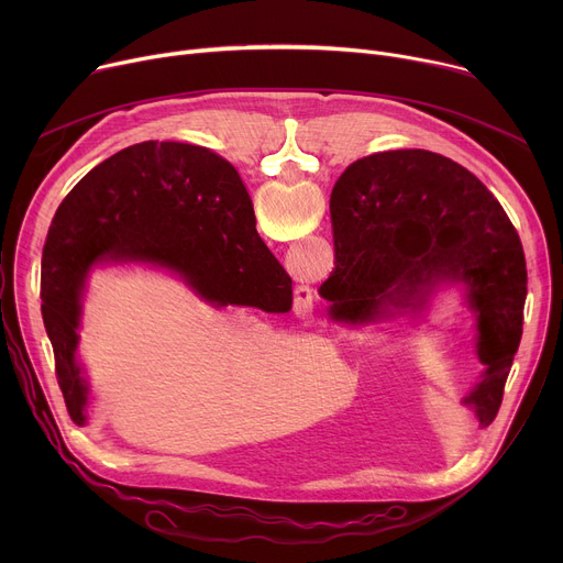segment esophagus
Segmentation results:
<instances>
[{
    "label": "esophagus",
    "mask_w": 563,
    "mask_h": 563,
    "mask_svg": "<svg viewBox=\"0 0 563 563\" xmlns=\"http://www.w3.org/2000/svg\"><path fill=\"white\" fill-rule=\"evenodd\" d=\"M294 305H296V313L307 316L313 307V289L309 285H298L294 289Z\"/></svg>",
    "instance_id": "34e87169"
}]
</instances>
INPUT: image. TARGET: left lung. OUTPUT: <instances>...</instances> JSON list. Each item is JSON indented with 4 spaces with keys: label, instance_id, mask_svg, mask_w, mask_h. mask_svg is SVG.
<instances>
[{
    "label": "left lung",
    "instance_id": "8db88e82",
    "mask_svg": "<svg viewBox=\"0 0 563 563\" xmlns=\"http://www.w3.org/2000/svg\"><path fill=\"white\" fill-rule=\"evenodd\" d=\"M336 263L320 285L330 316L350 325L421 318L459 289L486 365L463 396L488 428L523 330L526 256L499 200L461 165L423 148L374 153L332 191Z\"/></svg>",
    "mask_w": 563,
    "mask_h": 563
}]
</instances>
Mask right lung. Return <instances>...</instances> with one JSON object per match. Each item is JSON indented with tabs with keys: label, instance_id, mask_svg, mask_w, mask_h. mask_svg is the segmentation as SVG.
<instances>
[{
	"label": "right lung",
	"instance_id": "add662e5",
	"mask_svg": "<svg viewBox=\"0 0 563 563\" xmlns=\"http://www.w3.org/2000/svg\"><path fill=\"white\" fill-rule=\"evenodd\" d=\"M124 263L172 272L213 307L291 309V278L261 240L231 163L187 142L122 148L64 198L42 256V318L77 426H87L91 396L77 361L87 278L98 265Z\"/></svg>",
	"mask_w": 563,
	"mask_h": 563
}]
</instances>
